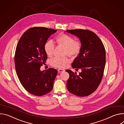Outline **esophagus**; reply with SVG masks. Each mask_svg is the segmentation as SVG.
Returning <instances> with one entry per match:
<instances>
[{
	"label": "esophagus",
	"instance_id": "esophagus-1",
	"mask_svg": "<svg viewBox=\"0 0 124 124\" xmlns=\"http://www.w3.org/2000/svg\"><path fill=\"white\" fill-rule=\"evenodd\" d=\"M58 71L59 72H64V70H62V69H59V70H58Z\"/></svg>",
	"mask_w": 124,
	"mask_h": 124
}]
</instances>
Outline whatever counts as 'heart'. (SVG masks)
<instances>
[{
	"label": "heart",
	"mask_w": 124,
	"mask_h": 124,
	"mask_svg": "<svg viewBox=\"0 0 124 124\" xmlns=\"http://www.w3.org/2000/svg\"><path fill=\"white\" fill-rule=\"evenodd\" d=\"M56 42L58 45L64 48V54L71 57H75L80 53L81 45L78 41L74 40V38L65 34H61L56 38ZM54 49V44L53 41L48 40L44 44V50L48 56L51 57L53 54ZM70 62V60L66 57L54 58L51 60L53 66L62 68H64Z\"/></svg>",
	"instance_id": "obj_1"
}]
</instances>
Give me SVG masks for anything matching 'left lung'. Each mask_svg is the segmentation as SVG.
Instances as JSON below:
<instances>
[{
    "label": "left lung",
    "mask_w": 124,
    "mask_h": 124,
    "mask_svg": "<svg viewBox=\"0 0 124 124\" xmlns=\"http://www.w3.org/2000/svg\"><path fill=\"white\" fill-rule=\"evenodd\" d=\"M78 37L81 49L78 56L72 63V67L82 71L66 70L70 74L66 87L70 93L79 97L88 96L94 92L101 81L105 65V50L98 36L89 30H67Z\"/></svg>",
    "instance_id": "left-lung-1"
}]
</instances>
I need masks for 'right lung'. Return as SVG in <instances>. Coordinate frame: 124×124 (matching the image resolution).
<instances>
[{
  "mask_svg": "<svg viewBox=\"0 0 124 124\" xmlns=\"http://www.w3.org/2000/svg\"><path fill=\"white\" fill-rule=\"evenodd\" d=\"M57 30L44 27H33L25 31L16 47L15 65L17 74L23 87L29 93L42 96L50 92L58 73L53 68L41 71L47 55L44 44Z\"/></svg>",
  "mask_w": 124,
  "mask_h": 124,
  "instance_id": "1",
  "label": "right lung"
}]
</instances>
